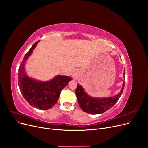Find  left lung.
Instances as JSON below:
<instances>
[{"label": "left lung", "instance_id": "8db88e82", "mask_svg": "<svg viewBox=\"0 0 148 148\" xmlns=\"http://www.w3.org/2000/svg\"><path fill=\"white\" fill-rule=\"evenodd\" d=\"M123 75L125 76V71ZM124 85L125 81L123 80L122 88L117 95L107 98H95L89 95L81 85L78 84L75 90V95L79 104L83 112L92 114H101L109 110L118 102L122 94Z\"/></svg>", "mask_w": 148, "mask_h": 148}]
</instances>
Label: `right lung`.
<instances>
[{
	"label": "right lung",
	"instance_id": "1",
	"mask_svg": "<svg viewBox=\"0 0 148 148\" xmlns=\"http://www.w3.org/2000/svg\"><path fill=\"white\" fill-rule=\"evenodd\" d=\"M39 42L40 41L32 46L20 65L18 86L22 95L30 106L38 109L47 110L58 102L61 90L73 79L69 76L58 75L50 80L40 81L27 75L25 69L26 62Z\"/></svg>",
	"mask_w": 148,
	"mask_h": 148
}]
</instances>
